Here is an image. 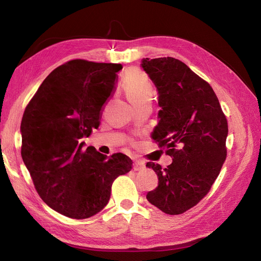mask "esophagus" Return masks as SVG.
Listing matches in <instances>:
<instances>
[{"mask_svg": "<svg viewBox=\"0 0 261 261\" xmlns=\"http://www.w3.org/2000/svg\"><path fill=\"white\" fill-rule=\"evenodd\" d=\"M145 169V163L141 161H135L134 162V171H141Z\"/></svg>", "mask_w": 261, "mask_h": 261, "instance_id": "1", "label": "esophagus"}]
</instances>
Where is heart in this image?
Returning <instances> with one entry per match:
<instances>
[{"mask_svg":"<svg viewBox=\"0 0 261 261\" xmlns=\"http://www.w3.org/2000/svg\"><path fill=\"white\" fill-rule=\"evenodd\" d=\"M122 86L134 107L151 102L153 85L149 77L139 68L128 69L122 78Z\"/></svg>","mask_w":261,"mask_h":261,"instance_id":"obj_1","label":"heart"}]
</instances>
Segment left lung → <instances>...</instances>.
<instances>
[{"mask_svg":"<svg viewBox=\"0 0 261 261\" xmlns=\"http://www.w3.org/2000/svg\"><path fill=\"white\" fill-rule=\"evenodd\" d=\"M158 90L159 122L151 138L173 162H148L159 178L148 201L168 215L196 206L215 183L226 156L227 122L211 86L174 58L141 60Z\"/></svg>","mask_w":261,"mask_h":261,"instance_id":"left-lung-1","label":"left lung"}]
</instances>
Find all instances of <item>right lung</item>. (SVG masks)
I'll list each match as a JSON object with an SVG mask.
<instances>
[{
    "label": "right lung",
    "instance_id": "obj_1",
    "mask_svg": "<svg viewBox=\"0 0 261 261\" xmlns=\"http://www.w3.org/2000/svg\"><path fill=\"white\" fill-rule=\"evenodd\" d=\"M122 68L114 63L69 61L52 70L23 112L22 161L41 199L63 216H94L108 204L113 180L132 170L127 155L84 150L81 140L99 127Z\"/></svg>",
    "mask_w": 261,
    "mask_h": 261
}]
</instances>
